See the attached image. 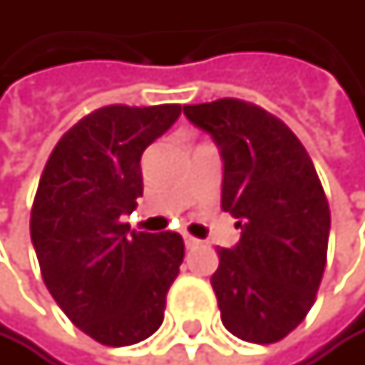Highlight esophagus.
I'll return each instance as SVG.
<instances>
[{
  "instance_id": "esophagus-1",
  "label": "esophagus",
  "mask_w": 365,
  "mask_h": 365,
  "mask_svg": "<svg viewBox=\"0 0 365 365\" xmlns=\"http://www.w3.org/2000/svg\"><path fill=\"white\" fill-rule=\"evenodd\" d=\"M184 243H186L188 250H192V247H197L201 241H199V238H195V236H190V234H184Z\"/></svg>"
}]
</instances>
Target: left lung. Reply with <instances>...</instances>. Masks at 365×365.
Returning <instances> with one entry per match:
<instances>
[{"mask_svg": "<svg viewBox=\"0 0 365 365\" xmlns=\"http://www.w3.org/2000/svg\"><path fill=\"white\" fill-rule=\"evenodd\" d=\"M223 160L221 207L238 219V243L221 247L210 282L223 327L274 344L307 317L324 274L331 210L302 142L264 109L221 98L186 105Z\"/></svg>", "mask_w": 365, "mask_h": 365, "instance_id": "8db88e82", "label": "left lung"}]
</instances>
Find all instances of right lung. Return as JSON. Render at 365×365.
I'll return each mask as SVG.
<instances>
[{"label": "right lung", "instance_id": "1", "mask_svg": "<svg viewBox=\"0 0 365 365\" xmlns=\"http://www.w3.org/2000/svg\"><path fill=\"white\" fill-rule=\"evenodd\" d=\"M179 113V105L98 109L58 140L38 181L30 236L41 276L72 324L105 346L162 327L184 260L179 234L122 223L142 197V153Z\"/></svg>", "mask_w": 365, "mask_h": 365}]
</instances>
